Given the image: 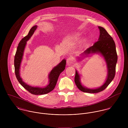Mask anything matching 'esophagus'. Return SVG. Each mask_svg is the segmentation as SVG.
Segmentation results:
<instances>
[{"mask_svg":"<svg viewBox=\"0 0 128 128\" xmlns=\"http://www.w3.org/2000/svg\"><path fill=\"white\" fill-rule=\"evenodd\" d=\"M73 58H68L66 60V64L68 66H70L72 64L73 62Z\"/></svg>","mask_w":128,"mask_h":128,"instance_id":"obj_1","label":"esophagus"}]
</instances>
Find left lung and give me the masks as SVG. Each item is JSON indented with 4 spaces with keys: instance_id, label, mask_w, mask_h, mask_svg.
I'll list each match as a JSON object with an SVG mask.
<instances>
[{
    "instance_id": "left-lung-1",
    "label": "left lung",
    "mask_w": 128,
    "mask_h": 128,
    "mask_svg": "<svg viewBox=\"0 0 128 128\" xmlns=\"http://www.w3.org/2000/svg\"><path fill=\"white\" fill-rule=\"evenodd\" d=\"M100 35L98 40L94 45L87 49L84 53L88 55L91 53H100L104 57L108 69V78L104 84L100 87L91 89L83 86L80 81V75L77 71L75 72L74 81L77 88L81 91L88 93H97L104 90L114 79L116 72V65L117 62V54L116 46L112 37L102 27L98 26Z\"/></svg>"
}]
</instances>
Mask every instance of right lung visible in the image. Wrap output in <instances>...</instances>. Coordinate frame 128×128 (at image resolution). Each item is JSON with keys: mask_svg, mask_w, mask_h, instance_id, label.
I'll return each instance as SVG.
<instances>
[{"mask_svg": "<svg viewBox=\"0 0 128 128\" xmlns=\"http://www.w3.org/2000/svg\"><path fill=\"white\" fill-rule=\"evenodd\" d=\"M37 28V26H34L30 30L28 34L24 37L18 43V46L14 58L15 73L16 78L20 84L30 93L36 94H44L52 91L55 88L60 73L62 72L66 67V60H63L58 66L55 67L50 72L49 75V84L44 88L31 87L24 82L20 75V68L23 56V53L26 43V41L31 37Z\"/></svg>", "mask_w": 128, "mask_h": 128, "instance_id": "obj_1", "label": "right lung"}]
</instances>
